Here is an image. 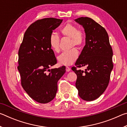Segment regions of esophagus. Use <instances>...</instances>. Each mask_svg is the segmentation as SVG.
<instances>
[{"mask_svg":"<svg viewBox=\"0 0 127 127\" xmlns=\"http://www.w3.org/2000/svg\"><path fill=\"white\" fill-rule=\"evenodd\" d=\"M65 70H66V72H69L70 70V68L69 67H68V66H66Z\"/></svg>","mask_w":127,"mask_h":127,"instance_id":"34e87169","label":"esophagus"}]
</instances>
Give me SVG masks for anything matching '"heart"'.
<instances>
[{"label":"heart","instance_id":"obj_1","mask_svg":"<svg viewBox=\"0 0 127 127\" xmlns=\"http://www.w3.org/2000/svg\"><path fill=\"white\" fill-rule=\"evenodd\" d=\"M60 32L64 37L70 38L69 47L76 46L81 49L83 46L86 35L84 31L77 28L76 25L70 22H68L60 30ZM49 44L51 49L56 53L60 51V37L56 34L53 33L49 37ZM78 57V51L76 48H73L70 50L65 51L58 58L60 65H70L76 61Z\"/></svg>","mask_w":127,"mask_h":127}]
</instances>
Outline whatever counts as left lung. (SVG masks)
Masks as SVG:
<instances>
[{
	"mask_svg": "<svg viewBox=\"0 0 127 127\" xmlns=\"http://www.w3.org/2000/svg\"><path fill=\"white\" fill-rule=\"evenodd\" d=\"M82 25L86 45L72 70L77 74L76 87L82 99L92 101L104 93L110 81L113 68V50L104 27L89 17L75 20ZM86 66L85 71L77 68Z\"/></svg>",
	"mask_w": 127,
	"mask_h": 127,
	"instance_id": "obj_1",
	"label": "left lung"
}]
</instances>
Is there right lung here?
Segmentation results:
<instances>
[{"mask_svg": "<svg viewBox=\"0 0 127 127\" xmlns=\"http://www.w3.org/2000/svg\"><path fill=\"white\" fill-rule=\"evenodd\" d=\"M63 20H38L28 27L18 50V71L21 85L32 99L45 104L54 99L58 81L65 72V66L49 69L57 61L49 44V37Z\"/></svg>", "mask_w": 127, "mask_h": 127, "instance_id": "1", "label": "right lung"}]
</instances>
